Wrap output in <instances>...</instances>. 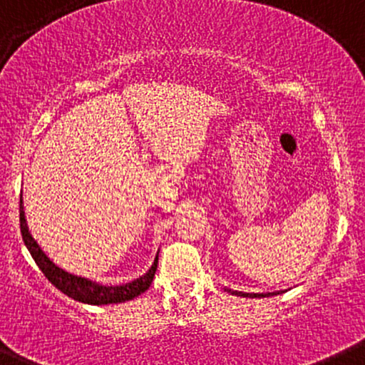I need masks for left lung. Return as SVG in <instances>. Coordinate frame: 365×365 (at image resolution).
<instances>
[{"label": "left lung", "instance_id": "1", "mask_svg": "<svg viewBox=\"0 0 365 365\" xmlns=\"http://www.w3.org/2000/svg\"><path fill=\"white\" fill-rule=\"evenodd\" d=\"M228 293L232 294H237V296H244V298H268V296H275V294H280L282 291H277V293H241V291H232V289H227Z\"/></svg>", "mask_w": 365, "mask_h": 365}]
</instances>
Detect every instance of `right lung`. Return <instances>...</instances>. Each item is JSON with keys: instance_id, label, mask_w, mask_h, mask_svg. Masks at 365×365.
<instances>
[{"instance_id": "1", "label": "right lung", "mask_w": 365, "mask_h": 365, "mask_svg": "<svg viewBox=\"0 0 365 365\" xmlns=\"http://www.w3.org/2000/svg\"><path fill=\"white\" fill-rule=\"evenodd\" d=\"M20 232H22L24 244H26L27 250H29V253L34 258L39 270L45 274V277L50 280L57 289L69 296V298L76 299V302L88 303V305H110V303L130 302V299L137 298L138 294L145 293L150 287L152 280H154L155 268H158V256H155L154 263H152V267L149 268L147 274L131 280V282L123 284V286H102V284L93 282V280L90 279L78 277V275H72L69 272L62 270V268L55 265V263L43 253L39 244L36 242L33 235H31L29 227H27L26 222V215H24L22 197H20Z\"/></svg>"}]
</instances>
